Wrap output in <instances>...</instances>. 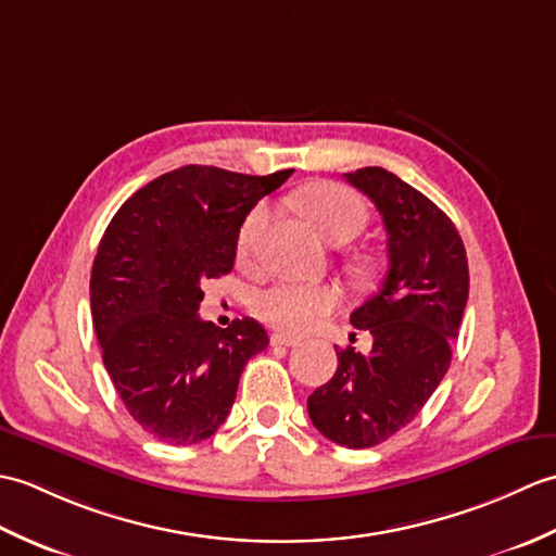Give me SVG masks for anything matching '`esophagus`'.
<instances>
[{
  "label": "esophagus",
  "mask_w": 556,
  "mask_h": 556,
  "mask_svg": "<svg viewBox=\"0 0 556 556\" xmlns=\"http://www.w3.org/2000/svg\"><path fill=\"white\" fill-rule=\"evenodd\" d=\"M269 344L271 346H296L299 344V339L296 337H289V334H281V332H277V334H271L269 337Z\"/></svg>",
  "instance_id": "34e87169"
}]
</instances>
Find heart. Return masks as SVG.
<instances>
[{"label":"heart","instance_id":"heart-1","mask_svg":"<svg viewBox=\"0 0 556 556\" xmlns=\"http://www.w3.org/2000/svg\"><path fill=\"white\" fill-rule=\"evenodd\" d=\"M296 203L315 231L329 243H346L368 224V207L346 186L329 181L311 184L296 193ZM267 217L269 212L265 205H257L248 212L239 231L241 255H251L255 251ZM339 303L341 293L334 287L285 279L257 291L253 299V311L260 320L281 329V332L299 334L311 329L320 317L332 313Z\"/></svg>","mask_w":556,"mask_h":556}]
</instances>
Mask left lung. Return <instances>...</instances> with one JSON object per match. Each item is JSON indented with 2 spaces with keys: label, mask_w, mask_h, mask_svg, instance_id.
Wrapping results in <instances>:
<instances>
[{
  "label": "left lung",
  "mask_w": 556,
  "mask_h": 556,
  "mask_svg": "<svg viewBox=\"0 0 556 556\" xmlns=\"http://www.w3.org/2000/svg\"><path fill=\"white\" fill-rule=\"evenodd\" d=\"M368 195L387 231V277L351 313L372 349H337V372L308 396V416L327 440L368 448L418 416L452 363L468 301L464 241L430 198L382 167L344 174Z\"/></svg>",
  "instance_id": "8db88e82"
}]
</instances>
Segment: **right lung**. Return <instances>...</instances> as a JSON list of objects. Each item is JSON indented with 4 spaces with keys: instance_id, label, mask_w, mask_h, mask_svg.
<instances>
[{
    "instance_id": "add662e5",
    "label": "right lung",
    "mask_w": 556,
    "mask_h": 556,
    "mask_svg": "<svg viewBox=\"0 0 556 556\" xmlns=\"http://www.w3.org/2000/svg\"><path fill=\"white\" fill-rule=\"evenodd\" d=\"M291 174L188 164L136 191L102 236L90 308L104 368L131 418L164 444L215 434L248 358L269 344L253 317L219 329L198 308L205 281L231 271L248 212Z\"/></svg>"
}]
</instances>
